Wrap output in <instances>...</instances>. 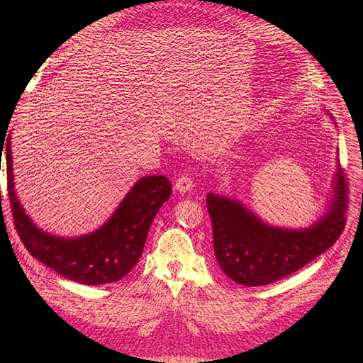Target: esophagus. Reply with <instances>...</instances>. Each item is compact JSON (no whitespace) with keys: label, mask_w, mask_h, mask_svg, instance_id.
Here are the masks:
<instances>
[{"label":"esophagus","mask_w":363,"mask_h":363,"mask_svg":"<svg viewBox=\"0 0 363 363\" xmlns=\"http://www.w3.org/2000/svg\"><path fill=\"white\" fill-rule=\"evenodd\" d=\"M175 191H179L180 194H184V192H189L192 188H194V182L191 179L189 174H183L180 175V177L175 180V184H174Z\"/></svg>","instance_id":"esophagus-1"}]
</instances>
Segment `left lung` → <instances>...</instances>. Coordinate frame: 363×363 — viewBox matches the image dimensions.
I'll return each mask as SVG.
<instances>
[{
  "instance_id": "left-lung-1",
  "label": "left lung",
  "mask_w": 363,
  "mask_h": 363,
  "mask_svg": "<svg viewBox=\"0 0 363 363\" xmlns=\"http://www.w3.org/2000/svg\"><path fill=\"white\" fill-rule=\"evenodd\" d=\"M218 265L244 286H262L298 271L330 248L347 223L348 191L342 169L335 180L330 211L313 227L286 230L269 227L225 196L207 195Z\"/></svg>"
}]
</instances>
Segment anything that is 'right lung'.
Masks as SVG:
<instances>
[{
  "label": "right lung",
  "instance_id": "add662e5",
  "mask_svg": "<svg viewBox=\"0 0 363 363\" xmlns=\"http://www.w3.org/2000/svg\"><path fill=\"white\" fill-rule=\"evenodd\" d=\"M3 147H6L7 194L15 228L30 255L77 283L104 284L125 277L144 251L152 219L171 196V182L164 175L142 177L113 216L96 232L74 239L56 238L33 224L19 204L13 186L10 138L4 145L1 144Z\"/></svg>",
  "mask_w": 363,
  "mask_h": 363
}]
</instances>
